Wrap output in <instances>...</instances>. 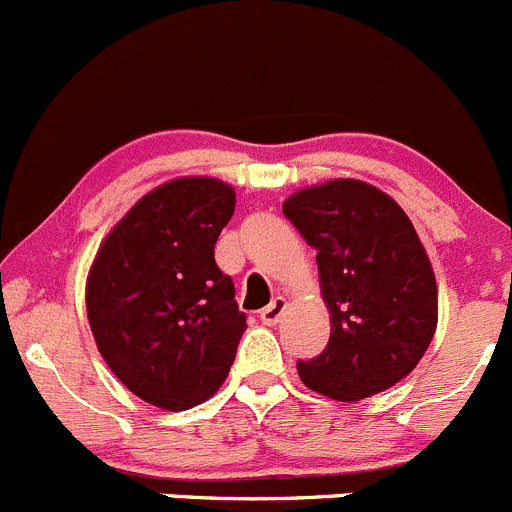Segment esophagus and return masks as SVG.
Instances as JSON below:
<instances>
[{"label":"esophagus","instance_id":"esophagus-1","mask_svg":"<svg viewBox=\"0 0 512 512\" xmlns=\"http://www.w3.org/2000/svg\"><path fill=\"white\" fill-rule=\"evenodd\" d=\"M285 310H287V300L285 297L277 295L275 300H272L270 305L260 312V320L265 322V325H277V322H280V317L285 315Z\"/></svg>","mask_w":512,"mask_h":512}]
</instances>
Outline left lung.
<instances>
[{"mask_svg": "<svg viewBox=\"0 0 512 512\" xmlns=\"http://www.w3.org/2000/svg\"><path fill=\"white\" fill-rule=\"evenodd\" d=\"M317 250L330 342L297 362L307 388L357 403L415 370L438 327V282L403 207L375 185L337 177L282 202Z\"/></svg>", "mask_w": 512, "mask_h": 512, "instance_id": "left-lung-1", "label": "left lung"}]
</instances>
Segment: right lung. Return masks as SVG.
<instances>
[{"mask_svg":"<svg viewBox=\"0 0 512 512\" xmlns=\"http://www.w3.org/2000/svg\"><path fill=\"white\" fill-rule=\"evenodd\" d=\"M235 187L175 177L142 195L99 245L84 285L99 355L124 388L180 413L220 390L247 320L215 242Z\"/></svg>","mask_w":512,"mask_h":512,"instance_id":"obj_1","label":"right lung"}]
</instances>
